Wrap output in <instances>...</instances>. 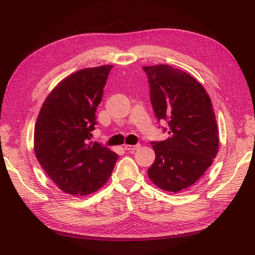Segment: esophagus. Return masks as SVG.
Instances as JSON below:
<instances>
[{
  "label": "esophagus",
  "mask_w": 255,
  "mask_h": 255,
  "mask_svg": "<svg viewBox=\"0 0 255 255\" xmlns=\"http://www.w3.org/2000/svg\"><path fill=\"white\" fill-rule=\"evenodd\" d=\"M138 148H140L139 144H136V145H133V144H125V149L127 151H135L137 150Z\"/></svg>",
  "instance_id": "34e87169"
}]
</instances>
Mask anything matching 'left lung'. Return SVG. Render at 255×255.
I'll return each mask as SVG.
<instances>
[{
  "mask_svg": "<svg viewBox=\"0 0 255 255\" xmlns=\"http://www.w3.org/2000/svg\"><path fill=\"white\" fill-rule=\"evenodd\" d=\"M142 69L156 118L169 127L166 140L152 142L155 160L148 169L149 179L163 190L181 191L203 175L218 153L219 134L211 99L201 84L180 69L169 65Z\"/></svg>",
  "mask_w": 255,
  "mask_h": 255,
  "instance_id": "8db88e82",
  "label": "left lung"
}]
</instances>
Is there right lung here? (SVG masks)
I'll use <instances>...</instances> for the list:
<instances>
[{
	"mask_svg": "<svg viewBox=\"0 0 255 255\" xmlns=\"http://www.w3.org/2000/svg\"><path fill=\"white\" fill-rule=\"evenodd\" d=\"M112 68H85L67 76L44 100L37 117L35 155L56 186L71 196L101 188L118 159L109 148L89 141Z\"/></svg>",
	"mask_w": 255,
	"mask_h": 255,
	"instance_id": "obj_1",
	"label": "right lung"
}]
</instances>
